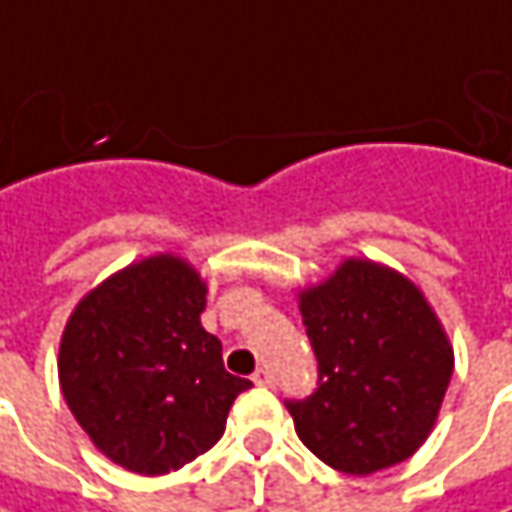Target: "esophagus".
Here are the masks:
<instances>
[{
  "label": "esophagus",
  "instance_id": "34e87169",
  "mask_svg": "<svg viewBox=\"0 0 512 512\" xmlns=\"http://www.w3.org/2000/svg\"><path fill=\"white\" fill-rule=\"evenodd\" d=\"M253 382L262 384V387H270V384H273V373H270L267 367H259V370L253 373Z\"/></svg>",
  "mask_w": 512,
  "mask_h": 512
}]
</instances>
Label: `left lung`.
Wrapping results in <instances>:
<instances>
[{
    "mask_svg": "<svg viewBox=\"0 0 512 512\" xmlns=\"http://www.w3.org/2000/svg\"><path fill=\"white\" fill-rule=\"evenodd\" d=\"M302 322L319 384L285 407L307 450L350 476L413 456L453 376V347L419 287L350 259L302 293Z\"/></svg>",
    "mask_w": 512,
    "mask_h": 512,
    "instance_id": "left-lung-1",
    "label": "left lung"
}]
</instances>
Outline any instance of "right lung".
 Returning <instances> with one entry per match:
<instances>
[{"label":"right lung","instance_id":"obj_1","mask_svg":"<svg viewBox=\"0 0 512 512\" xmlns=\"http://www.w3.org/2000/svg\"><path fill=\"white\" fill-rule=\"evenodd\" d=\"M202 310L199 273L176 256H153L88 293L65 327V402L130 473L162 476L202 456L222 439L230 404L253 387L225 370Z\"/></svg>","mask_w":512,"mask_h":512}]
</instances>
